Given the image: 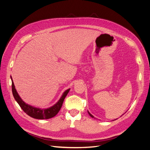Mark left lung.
<instances>
[{
  "label": "left lung",
  "instance_id": "obj_1",
  "mask_svg": "<svg viewBox=\"0 0 150 150\" xmlns=\"http://www.w3.org/2000/svg\"><path fill=\"white\" fill-rule=\"evenodd\" d=\"M88 113H89V115H90V116H91V117H93V118H94V116H93V115H92V114H91V113H89V112H88Z\"/></svg>",
  "mask_w": 150,
  "mask_h": 150
}]
</instances>
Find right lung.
Returning a JSON list of instances; mask_svg holds the SVG:
<instances>
[{
    "label": "right lung",
    "instance_id": "right-lung-1",
    "mask_svg": "<svg viewBox=\"0 0 150 150\" xmlns=\"http://www.w3.org/2000/svg\"><path fill=\"white\" fill-rule=\"evenodd\" d=\"M11 80H12V92L15 100L16 101L19 105L20 106L21 109L24 111L25 113L29 115L30 117L36 119H49L56 116L57 113L59 112L61 106L63 105L65 97L67 96L69 91L70 90V89H68L65 91L62 96H61L60 99H59V101L55 105H54L53 106L47 108L41 109L26 104V103L23 101L20 96H19L18 93H17L16 89H15L14 84L11 76Z\"/></svg>",
    "mask_w": 150,
    "mask_h": 150
}]
</instances>
